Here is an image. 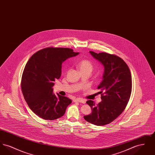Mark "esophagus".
<instances>
[{"label": "esophagus", "mask_w": 155, "mask_h": 155, "mask_svg": "<svg viewBox=\"0 0 155 155\" xmlns=\"http://www.w3.org/2000/svg\"><path fill=\"white\" fill-rule=\"evenodd\" d=\"M73 101H74V102H80V103H85V101L82 99H81V98H77V99H74Z\"/></svg>", "instance_id": "34e87169"}]
</instances>
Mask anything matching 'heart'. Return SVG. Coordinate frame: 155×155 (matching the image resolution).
I'll list each match as a JSON object with an SVG mask.
<instances>
[{"label": "heart", "instance_id": "obj_1", "mask_svg": "<svg viewBox=\"0 0 155 155\" xmlns=\"http://www.w3.org/2000/svg\"><path fill=\"white\" fill-rule=\"evenodd\" d=\"M78 67L82 73H87L90 74L94 69V66L92 62L86 59L81 60L78 64Z\"/></svg>", "mask_w": 155, "mask_h": 155}]
</instances>
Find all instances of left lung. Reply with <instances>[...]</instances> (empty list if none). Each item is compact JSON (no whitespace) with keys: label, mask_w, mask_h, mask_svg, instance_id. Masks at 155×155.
Here are the masks:
<instances>
[{"label":"left lung","mask_w":155,"mask_h":155,"mask_svg":"<svg viewBox=\"0 0 155 155\" xmlns=\"http://www.w3.org/2000/svg\"><path fill=\"white\" fill-rule=\"evenodd\" d=\"M91 55L104 67L103 80L98 85L101 89V102L89 100L87 103L92 113L84 116V119L94 125H104L114 121L124 110L132 91V78L129 67L125 61L115 54L106 52Z\"/></svg>","instance_id":"obj_1"}]
</instances>
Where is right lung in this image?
I'll list each match as a JSON object with an SVG mask.
<instances>
[{
    "instance_id": "right-lung-1",
    "label": "right lung",
    "mask_w": 155,
    "mask_h": 155,
    "mask_svg": "<svg viewBox=\"0 0 155 155\" xmlns=\"http://www.w3.org/2000/svg\"><path fill=\"white\" fill-rule=\"evenodd\" d=\"M67 48L48 47L35 53L24 68L21 87L31 110L41 118L53 120L62 117L72 101L53 93L54 81L61 74V64L77 56Z\"/></svg>"
}]
</instances>
